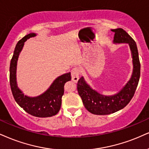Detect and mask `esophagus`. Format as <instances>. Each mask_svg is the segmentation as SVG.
Masks as SVG:
<instances>
[{
	"label": "esophagus",
	"mask_w": 149,
	"mask_h": 149,
	"mask_svg": "<svg viewBox=\"0 0 149 149\" xmlns=\"http://www.w3.org/2000/svg\"><path fill=\"white\" fill-rule=\"evenodd\" d=\"M81 69L79 67H74V68L71 70V77H72V80L73 81L77 82L79 80V76Z\"/></svg>",
	"instance_id": "34e87169"
}]
</instances>
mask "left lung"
<instances>
[{"label":"left lung","mask_w":149,"mask_h":149,"mask_svg":"<svg viewBox=\"0 0 149 149\" xmlns=\"http://www.w3.org/2000/svg\"><path fill=\"white\" fill-rule=\"evenodd\" d=\"M115 32V43H128L133 57V71L129 81L122 91L113 96H104L91 88L83 77L77 82V91L84 106L94 115H104L114 113L127 105L135 94L140 77V62L135 41L122 28L112 30Z\"/></svg>","instance_id":"left-lung-1"}]
</instances>
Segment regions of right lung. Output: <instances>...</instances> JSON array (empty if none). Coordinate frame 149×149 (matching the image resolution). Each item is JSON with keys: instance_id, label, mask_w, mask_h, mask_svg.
<instances>
[{"instance_id": "obj_1", "label": "right lung", "mask_w": 149, "mask_h": 149, "mask_svg": "<svg viewBox=\"0 0 149 149\" xmlns=\"http://www.w3.org/2000/svg\"><path fill=\"white\" fill-rule=\"evenodd\" d=\"M35 36L34 33H30L24 36L16 44L10 62L11 90L16 103L27 113L38 117H52L56 115L59 111L61 106V98L64 93V85L66 82L71 80L70 72L66 73L56 78L47 91L36 97L25 96L16 84V72L18 55L26 40Z\"/></svg>"}]
</instances>
